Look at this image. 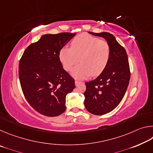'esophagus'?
I'll list each match as a JSON object with an SVG mask.
<instances>
[{"instance_id":"obj_1","label":"esophagus","mask_w":153,"mask_h":153,"mask_svg":"<svg viewBox=\"0 0 153 153\" xmlns=\"http://www.w3.org/2000/svg\"><path fill=\"white\" fill-rule=\"evenodd\" d=\"M81 83H83V82L78 81V80H76V81H75V84H76V86H77V85H78L79 84H81Z\"/></svg>"}]
</instances>
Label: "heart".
Instances as JSON below:
<instances>
[{
    "instance_id": "1",
    "label": "heart",
    "mask_w": 153,
    "mask_h": 153,
    "mask_svg": "<svg viewBox=\"0 0 153 153\" xmlns=\"http://www.w3.org/2000/svg\"><path fill=\"white\" fill-rule=\"evenodd\" d=\"M111 56L110 46L107 41L88 33L74 38L71 48L63 46L59 53V57L66 71H70L80 61L79 65L72 71V75L79 79L97 76L105 70Z\"/></svg>"
}]
</instances>
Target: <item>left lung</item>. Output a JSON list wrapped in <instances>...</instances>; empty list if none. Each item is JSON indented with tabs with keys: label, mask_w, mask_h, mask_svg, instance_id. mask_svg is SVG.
I'll list each match as a JSON object with an SVG mask.
<instances>
[{
	"label": "left lung",
	"mask_w": 153,
	"mask_h": 153,
	"mask_svg": "<svg viewBox=\"0 0 153 153\" xmlns=\"http://www.w3.org/2000/svg\"><path fill=\"white\" fill-rule=\"evenodd\" d=\"M104 38L110 46L111 56L105 70L95 79L86 82L84 105L89 113L104 115L117 107L129 85L130 69L126 51L108 32H89Z\"/></svg>",
	"instance_id": "1"
}]
</instances>
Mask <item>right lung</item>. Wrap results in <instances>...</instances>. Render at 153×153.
Wrapping results in <instances>:
<instances>
[{
    "label": "right lung",
    "mask_w": 153,
    "mask_h": 153,
    "mask_svg": "<svg viewBox=\"0 0 153 153\" xmlns=\"http://www.w3.org/2000/svg\"><path fill=\"white\" fill-rule=\"evenodd\" d=\"M68 32L45 34L25 49L19 63L23 93L33 109L55 117L66 109L65 98L75 88V80L63 68L59 57L62 47L76 36Z\"/></svg>",
    "instance_id": "obj_1"
}]
</instances>
